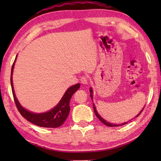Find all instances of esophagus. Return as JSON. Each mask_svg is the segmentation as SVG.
<instances>
[{
  "instance_id": "34e87169",
  "label": "esophagus",
  "mask_w": 161,
  "mask_h": 161,
  "mask_svg": "<svg viewBox=\"0 0 161 161\" xmlns=\"http://www.w3.org/2000/svg\"><path fill=\"white\" fill-rule=\"evenodd\" d=\"M80 81L82 84H88V77L86 76H82L80 79Z\"/></svg>"
}]
</instances>
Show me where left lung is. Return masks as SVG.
I'll list each match as a JSON object with an SVG mask.
<instances>
[{
  "mask_svg": "<svg viewBox=\"0 0 161 161\" xmlns=\"http://www.w3.org/2000/svg\"><path fill=\"white\" fill-rule=\"evenodd\" d=\"M90 93H91V100H93V89H92V88H90ZM93 108H94V112H95V115H96V116L97 117V118L100 119V120L103 123V124H104L105 125H107V126H122V125H125V124H126V123H127L128 122H129V121H128V122H124V123H122V124H119V125H115V124H112V123H109V122H107L105 120V119H104L103 118H102L101 116L100 115V114H98L97 113V110H96V107H95V104H93ZM143 109H144V108H143L142 110H141V111L139 113V114L136 116L135 118H136V117H138V116L141 114L142 113V111H143Z\"/></svg>",
  "mask_w": 161,
  "mask_h": 161,
  "instance_id": "1",
  "label": "left lung"
}]
</instances>
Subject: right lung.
I'll use <instances>...</instances> for the list:
<instances>
[{
  "label": "right lung",
  "instance_id": "right-lung-1",
  "mask_svg": "<svg viewBox=\"0 0 161 161\" xmlns=\"http://www.w3.org/2000/svg\"><path fill=\"white\" fill-rule=\"evenodd\" d=\"M16 57L17 55L15 58V60L14 61V64L12 67L10 81H11V86L14 99L15 104L19 111L20 112V114H21L23 118H25L27 120L29 121L30 122L32 123V124H35L36 126H42V127L56 128L59 127L61 125H62L65 120L67 119L68 114H69L70 113L69 104L72 95L80 88V84H77L68 88L66 91L65 92L64 95H63L62 98L61 99L59 103L49 111H47L45 113H41V114H37V113L29 111L28 110H27L25 108H23L22 106L20 105L19 100H17L14 93V90L12 74Z\"/></svg>",
  "mask_w": 161,
  "mask_h": 161
}]
</instances>
